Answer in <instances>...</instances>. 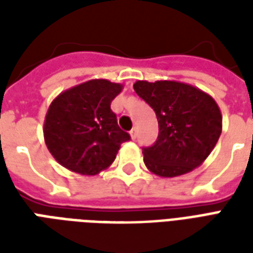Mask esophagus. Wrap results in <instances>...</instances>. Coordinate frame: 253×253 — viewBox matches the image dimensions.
I'll return each instance as SVG.
<instances>
[{
    "label": "esophagus",
    "instance_id": "1",
    "mask_svg": "<svg viewBox=\"0 0 253 253\" xmlns=\"http://www.w3.org/2000/svg\"><path fill=\"white\" fill-rule=\"evenodd\" d=\"M130 135H131L132 139H135V137H137V128H135V127H134L131 131H130Z\"/></svg>",
    "mask_w": 253,
    "mask_h": 253
}]
</instances>
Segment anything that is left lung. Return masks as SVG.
<instances>
[{"mask_svg": "<svg viewBox=\"0 0 253 253\" xmlns=\"http://www.w3.org/2000/svg\"><path fill=\"white\" fill-rule=\"evenodd\" d=\"M134 90L159 121L157 141L142 150L146 168L161 177H175L203 164L222 131L215 100L190 84L168 80L137 81Z\"/></svg>", "mask_w": 253, "mask_h": 253, "instance_id": "8db88e82", "label": "left lung"}]
</instances>
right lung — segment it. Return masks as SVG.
Returning <instances> with one entry per match:
<instances>
[{
  "label": "right lung",
  "mask_w": 253,
  "mask_h": 253,
  "mask_svg": "<svg viewBox=\"0 0 253 253\" xmlns=\"http://www.w3.org/2000/svg\"><path fill=\"white\" fill-rule=\"evenodd\" d=\"M123 85L103 78L63 90L47 110L43 135L48 152L66 169L93 176L107 169L130 139L118 126L111 103Z\"/></svg>",
  "instance_id": "1"
}]
</instances>
